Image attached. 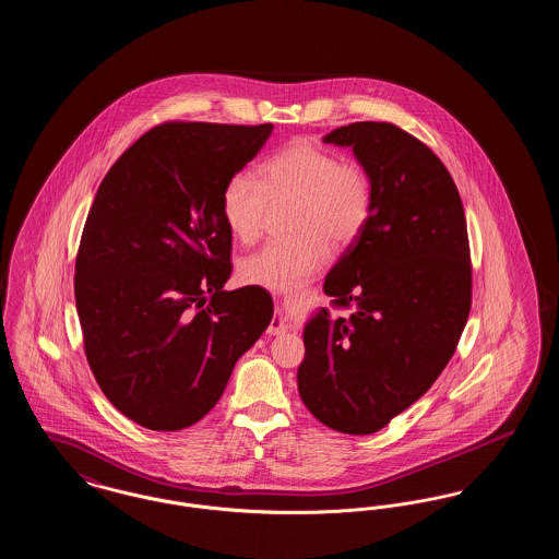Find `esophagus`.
<instances>
[{"instance_id": "obj_1", "label": "esophagus", "mask_w": 559, "mask_h": 559, "mask_svg": "<svg viewBox=\"0 0 559 559\" xmlns=\"http://www.w3.org/2000/svg\"><path fill=\"white\" fill-rule=\"evenodd\" d=\"M276 295V293H274ZM289 329V322H287V317L278 310L276 314H274V319L270 322V326H267V335H281V333H285Z\"/></svg>"}]
</instances>
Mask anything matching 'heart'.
<instances>
[{"label": "heart", "instance_id": "1", "mask_svg": "<svg viewBox=\"0 0 559 559\" xmlns=\"http://www.w3.org/2000/svg\"><path fill=\"white\" fill-rule=\"evenodd\" d=\"M260 182L235 174L222 190V215L240 242L262 235L267 201H297L299 237L267 242L240 264V278L272 292L297 289L331 255L362 235L374 207L369 169L310 142H293L260 165Z\"/></svg>", "mask_w": 559, "mask_h": 559}]
</instances>
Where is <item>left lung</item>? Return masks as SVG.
<instances>
[{
	"label": "left lung",
	"instance_id": "obj_1",
	"mask_svg": "<svg viewBox=\"0 0 559 559\" xmlns=\"http://www.w3.org/2000/svg\"><path fill=\"white\" fill-rule=\"evenodd\" d=\"M322 142L369 169L374 207L324 278L352 312L308 320L297 388L320 424L367 436L421 399L456 349L472 308L467 224L444 163L399 126L358 121Z\"/></svg>",
	"mask_w": 559,
	"mask_h": 559
}]
</instances>
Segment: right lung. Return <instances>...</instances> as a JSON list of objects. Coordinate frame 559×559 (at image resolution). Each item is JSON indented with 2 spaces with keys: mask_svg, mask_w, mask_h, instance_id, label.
Wrapping results in <instances>:
<instances>
[{
  "mask_svg": "<svg viewBox=\"0 0 559 559\" xmlns=\"http://www.w3.org/2000/svg\"><path fill=\"white\" fill-rule=\"evenodd\" d=\"M272 128L160 123L96 192L75 262L83 349L105 396L138 426L203 419L272 320L266 289L224 292L233 233L222 215L226 182Z\"/></svg>",
  "mask_w": 559,
  "mask_h": 559,
  "instance_id": "1",
  "label": "right lung"
}]
</instances>
